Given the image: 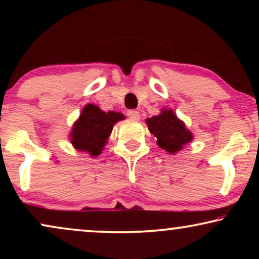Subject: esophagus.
I'll list each match as a JSON object with an SVG mask.
<instances>
[{"label": "esophagus", "mask_w": 259, "mask_h": 259, "mask_svg": "<svg viewBox=\"0 0 259 259\" xmlns=\"http://www.w3.org/2000/svg\"><path fill=\"white\" fill-rule=\"evenodd\" d=\"M127 115H128V118L132 119V120H139L140 119L139 112L136 111V109H131V111L127 112Z\"/></svg>", "instance_id": "obj_1"}]
</instances>
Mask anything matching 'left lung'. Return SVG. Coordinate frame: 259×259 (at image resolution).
<instances>
[{"instance_id": "obj_1", "label": "left lung", "mask_w": 259, "mask_h": 259, "mask_svg": "<svg viewBox=\"0 0 259 259\" xmlns=\"http://www.w3.org/2000/svg\"><path fill=\"white\" fill-rule=\"evenodd\" d=\"M148 131L157 138L158 146L176 154L183 147L193 140V134L186 128L185 122L182 121L171 108H161L160 114L145 120Z\"/></svg>"}]
</instances>
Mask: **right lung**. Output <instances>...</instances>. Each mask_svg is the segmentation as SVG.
<instances>
[{
  "label": "right lung",
  "mask_w": 259,
  "mask_h": 259,
  "mask_svg": "<svg viewBox=\"0 0 259 259\" xmlns=\"http://www.w3.org/2000/svg\"><path fill=\"white\" fill-rule=\"evenodd\" d=\"M125 119L122 113L109 111L104 112L97 105L87 104L83 106L81 114L73 123L69 133L70 144L75 150L86 152L91 157H98L111 136L116 122Z\"/></svg>",
  "instance_id": "obj_1"
}]
</instances>
